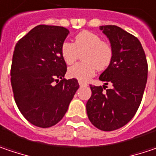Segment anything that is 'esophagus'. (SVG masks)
Returning <instances> with one entry per match:
<instances>
[{
	"instance_id": "34e87169",
	"label": "esophagus",
	"mask_w": 156,
	"mask_h": 156,
	"mask_svg": "<svg viewBox=\"0 0 156 156\" xmlns=\"http://www.w3.org/2000/svg\"><path fill=\"white\" fill-rule=\"evenodd\" d=\"M78 84H79V86H80V87H85V86H87L86 83H84V82H82V81H78Z\"/></svg>"
}]
</instances>
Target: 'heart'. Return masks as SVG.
Masks as SVG:
<instances>
[{
	"mask_svg": "<svg viewBox=\"0 0 156 156\" xmlns=\"http://www.w3.org/2000/svg\"><path fill=\"white\" fill-rule=\"evenodd\" d=\"M113 48L108 42L103 41L95 33L89 31L79 32L74 43L63 42L61 47V55L66 64H73L82 55V62L71 66L68 69L70 78L87 81L95 71L104 70L113 59Z\"/></svg>",
	"mask_w": 156,
	"mask_h": 156,
	"instance_id": "heart-1",
	"label": "heart"
}]
</instances>
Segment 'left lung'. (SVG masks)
<instances>
[{
    "label": "left lung",
    "instance_id": "8db88e82",
    "mask_svg": "<svg viewBox=\"0 0 156 156\" xmlns=\"http://www.w3.org/2000/svg\"><path fill=\"white\" fill-rule=\"evenodd\" d=\"M100 29L113 48V59L99 79L113 87L91 85L92 95L87 102L90 122L96 128L110 132L127 124L141 103L147 80V62L140 41L115 25H102Z\"/></svg>",
    "mask_w": 156,
    "mask_h": 156
}]
</instances>
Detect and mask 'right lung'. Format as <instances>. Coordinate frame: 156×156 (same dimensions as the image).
I'll return each mask as SVG.
<instances>
[{"label": "right lung", "instance_id": "add662e5", "mask_svg": "<svg viewBox=\"0 0 156 156\" xmlns=\"http://www.w3.org/2000/svg\"><path fill=\"white\" fill-rule=\"evenodd\" d=\"M68 34L64 27L41 24L15 47L10 69L15 101L35 126L48 128L61 121L79 87L76 78H64L61 47Z\"/></svg>", "mask_w": 156, "mask_h": 156}]
</instances>
